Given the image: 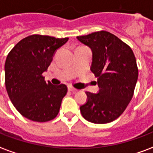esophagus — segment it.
<instances>
[{
  "mask_svg": "<svg viewBox=\"0 0 153 153\" xmlns=\"http://www.w3.org/2000/svg\"><path fill=\"white\" fill-rule=\"evenodd\" d=\"M68 89H69V91H72V92H76L77 91H78V89H76V88H74V87H72V86H69V88H68Z\"/></svg>",
  "mask_w": 153,
  "mask_h": 153,
  "instance_id": "obj_1",
  "label": "esophagus"
}]
</instances>
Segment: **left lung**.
I'll use <instances>...</instances> for the list:
<instances>
[{"mask_svg": "<svg viewBox=\"0 0 153 153\" xmlns=\"http://www.w3.org/2000/svg\"><path fill=\"white\" fill-rule=\"evenodd\" d=\"M92 50L91 71L98 79L99 93L87 91L88 101L80 106L82 117L97 124L117 119L133 97L139 71L131 47L114 34L99 30L77 36Z\"/></svg>", "mask_w": 153, "mask_h": 153, "instance_id": "1", "label": "left lung"}]
</instances>
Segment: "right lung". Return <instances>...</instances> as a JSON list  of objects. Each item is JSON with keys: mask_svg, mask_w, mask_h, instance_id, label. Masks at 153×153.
<instances>
[{"mask_svg": "<svg viewBox=\"0 0 153 153\" xmlns=\"http://www.w3.org/2000/svg\"><path fill=\"white\" fill-rule=\"evenodd\" d=\"M69 38L31 35L20 41L8 54L4 64V82L13 106L29 120L45 123L59 113L67 86L45 82L43 73L55 51Z\"/></svg>", "mask_w": 153, "mask_h": 153, "instance_id": "add662e5", "label": "right lung"}]
</instances>
